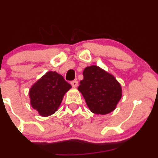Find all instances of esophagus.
Masks as SVG:
<instances>
[{"instance_id":"esophagus-1","label":"esophagus","mask_w":158,"mask_h":158,"mask_svg":"<svg viewBox=\"0 0 158 158\" xmlns=\"http://www.w3.org/2000/svg\"><path fill=\"white\" fill-rule=\"evenodd\" d=\"M70 84L74 88H76V87L78 86V81L77 80H74V81H72L71 82H70Z\"/></svg>"}]
</instances>
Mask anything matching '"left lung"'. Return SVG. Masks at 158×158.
Wrapping results in <instances>:
<instances>
[{
    "label": "left lung",
    "mask_w": 158,
    "mask_h": 158,
    "mask_svg": "<svg viewBox=\"0 0 158 158\" xmlns=\"http://www.w3.org/2000/svg\"><path fill=\"white\" fill-rule=\"evenodd\" d=\"M83 77L78 90L90 111L107 114L115 110L123 94L121 85L116 78L96 65L85 68Z\"/></svg>",
    "instance_id": "obj_1"
}]
</instances>
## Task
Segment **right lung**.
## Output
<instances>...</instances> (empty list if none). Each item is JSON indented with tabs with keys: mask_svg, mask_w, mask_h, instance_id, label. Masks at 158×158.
Returning <instances> with one entry per match:
<instances>
[{
	"mask_svg": "<svg viewBox=\"0 0 158 158\" xmlns=\"http://www.w3.org/2000/svg\"><path fill=\"white\" fill-rule=\"evenodd\" d=\"M71 88L62 76L49 71L30 88V105L41 117H48L58 110L64 94Z\"/></svg>",
	"mask_w": 158,
	"mask_h": 158,
	"instance_id": "add662e5",
	"label": "right lung"
}]
</instances>
